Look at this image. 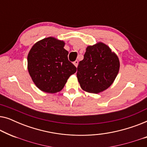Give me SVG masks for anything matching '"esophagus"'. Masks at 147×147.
Wrapping results in <instances>:
<instances>
[{"mask_svg": "<svg viewBox=\"0 0 147 147\" xmlns=\"http://www.w3.org/2000/svg\"><path fill=\"white\" fill-rule=\"evenodd\" d=\"M74 65L76 66V67H78V61H77V60H76V61H75L74 62Z\"/></svg>", "mask_w": 147, "mask_h": 147, "instance_id": "1", "label": "esophagus"}]
</instances>
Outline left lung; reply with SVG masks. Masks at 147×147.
Returning <instances> with one entry per match:
<instances>
[{"instance_id": "1", "label": "left lung", "mask_w": 147, "mask_h": 147, "mask_svg": "<svg viewBox=\"0 0 147 147\" xmlns=\"http://www.w3.org/2000/svg\"><path fill=\"white\" fill-rule=\"evenodd\" d=\"M119 69L117 55L107 45L98 42L86 48L78 67V80L84 91L98 94L113 84Z\"/></svg>"}]
</instances>
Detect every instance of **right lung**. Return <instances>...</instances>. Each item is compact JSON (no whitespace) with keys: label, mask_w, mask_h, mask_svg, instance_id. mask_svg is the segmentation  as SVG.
Masks as SVG:
<instances>
[{"label":"right lung","mask_w":147,"mask_h":147,"mask_svg":"<svg viewBox=\"0 0 147 147\" xmlns=\"http://www.w3.org/2000/svg\"><path fill=\"white\" fill-rule=\"evenodd\" d=\"M65 42L45 38L34 44L28 53V71L35 86L46 93L61 91L76 67L68 60Z\"/></svg>","instance_id":"1"}]
</instances>
